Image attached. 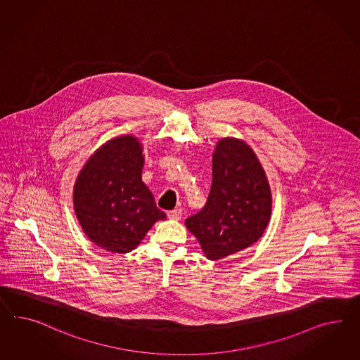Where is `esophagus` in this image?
<instances>
[{
  "instance_id": "obj_1",
  "label": "esophagus",
  "mask_w": 360,
  "mask_h": 360,
  "mask_svg": "<svg viewBox=\"0 0 360 360\" xmlns=\"http://www.w3.org/2000/svg\"><path fill=\"white\" fill-rule=\"evenodd\" d=\"M167 216H169V219H172V220H179V219L182 217V210L176 208V210H173V211H169Z\"/></svg>"
}]
</instances>
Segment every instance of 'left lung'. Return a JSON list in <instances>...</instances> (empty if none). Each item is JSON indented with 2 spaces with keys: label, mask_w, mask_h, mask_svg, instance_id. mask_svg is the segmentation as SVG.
Listing matches in <instances>:
<instances>
[{
  "label": "left lung",
  "mask_w": 360,
  "mask_h": 360,
  "mask_svg": "<svg viewBox=\"0 0 360 360\" xmlns=\"http://www.w3.org/2000/svg\"><path fill=\"white\" fill-rule=\"evenodd\" d=\"M272 196L262 164L248 143L224 137L212 155V186L205 207L186 228L211 261L257 243L271 217Z\"/></svg>",
  "instance_id": "obj_1"
}]
</instances>
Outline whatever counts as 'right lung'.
I'll use <instances>...</instances> for the list:
<instances>
[{"label":"right lung","mask_w":360,"mask_h":360,"mask_svg":"<svg viewBox=\"0 0 360 360\" xmlns=\"http://www.w3.org/2000/svg\"><path fill=\"white\" fill-rule=\"evenodd\" d=\"M144 161L136 136L114 137L89 157L75 182L78 223L91 243L110 253L136 249L153 224L166 219L141 181Z\"/></svg>","instance_id":"1"}]
</instances>
